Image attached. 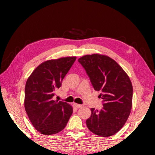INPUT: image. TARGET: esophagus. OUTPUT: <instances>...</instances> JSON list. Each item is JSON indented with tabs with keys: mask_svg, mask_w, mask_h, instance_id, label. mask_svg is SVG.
<instances>
[{
	"mask_svg": "<svg viewBox=\"0 0 155 155\" xmlns=\"http://www.w3.org/2000/svg\"><path fill=\"white\" fill-rule=\"evenodd\" d=\"M73 105H74V107H76V108H81V107H83V105H81V104H77V103L73 104Z\"/></svg>",
	"mask_w": 155,
	"mask_h": 155,
	"instance_id": "obj_1",
	"label": "esophagus"
}]
</instances>
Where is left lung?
<instances>
[{
    "label": "left lung",
    "mask_w": 155,
    "mask_h": 155,
    "mask_svg": "<svg viewBox=\"0 0 155 155\" xmlns=\"http://www.w3.org/2000/svg\"><path fill=\"white\" fill-rule=\"evenodd\" d=\"M85 68L96 91H101L103 107L98 111L91 109L86 120L91 132L109 137L118 132L129 116L132 108L133 85L122 67L107 55L86 54L78 59Z\"/></svg>",
    "instance_id": "left-lung-1"
}]
</instances>
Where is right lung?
Returning <instances> with one entry per match:
<instances>
[{
  "instance_id": "right-lung-1",
  "label": "right lung",
  "mask_w": 155,
  "mask_h": 155,
  "mask_svg": "<svg viewBox=\"0 0 155 155\" xmlns=\"http://www.w3.org/2000/svg\"><path fill=\"white\" fill-rule=\"evenodd\" d=\"M77 57L47 60L28 77L25 85V109L34 128L44 135H51L65 127L73 112L65 102L54 101L65 76Z\"/></svg>"
}]
</instances>
